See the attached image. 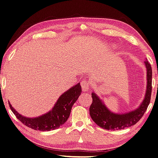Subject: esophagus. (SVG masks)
<instances>
[{"instance_id":"obj_1","label":"esophagus","mask_w":158,"mask_h":158,"mask_svg":"<svg viewBox=\"0 0 158 158\" xmlns=\"http://www.w3.org/2000/svg\"><path fill=\"white\" fill-rule=\"evenodd\" d=\"M81 86L83 91H89L90 88L89 83L87 81H85V80L82 81L81 82Z\"/></svg>"}]
</instances>
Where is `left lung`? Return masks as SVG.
Here are the masks:
<instances>
[{
    "label": "left lung",
    "mask_w": 158,
    "mask_h": 158,
    "mask_svg": "<svg viewBox=\"0 0 158 158\" xmlns=\"http://www.w3.org/2000/svg\"><path fill=\"white\" fill-rule=\"evenodd\" d=\"M147 69V86L145 97L136 110L125 114H115L105 106L103 102L94 93H92L93 102L89 109L91 118L98 126L106 130H122L132 127L141 119L151 100L152 71L148 61H144Z\"/></svg>",
    "instance_id": "obj_1"
}]
</instances>
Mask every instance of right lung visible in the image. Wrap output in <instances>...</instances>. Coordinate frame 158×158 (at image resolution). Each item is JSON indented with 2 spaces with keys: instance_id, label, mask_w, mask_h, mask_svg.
I'll list each match as a JSON object with an SVG mask.
<instances>
[{
  "instance_id": "right-lung-1",
  "label": "right lung",
  "mask_w": 158,
  "mask_h": 158,
  "mask_svg": "<svg viewBox=\"0 0 158 158\" xmlns=\"http://www.w3.org/2000/svg\"><path fill=\"white\" fill-rule=\"evenodd\" d=\"M81 93V87L79 83L61 94L52 110L34 118L22 116L16 111L10 102L8 105L16 118L26 127L40 131H49L58 128L67 120L72 106L78 99Z\"/></svg>"
}]
</instances>
